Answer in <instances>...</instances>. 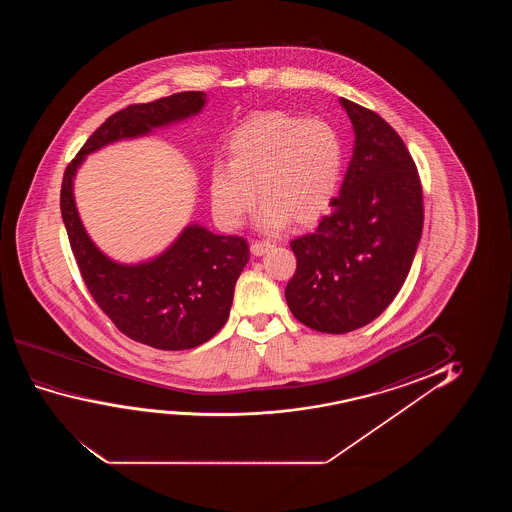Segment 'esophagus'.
<instances>
[{
  "mask_svg": "<svg viewBox=\"0 0 512 512\" xmlns=\"http://www.w3.org/2000/svg\"><path fill=\"white\" fill-rule=\"evenodd\" d=\"M271 248H274V245L271 243V241H255V243H252V246H250V250H252V253L255 255V257L264 255V253L269 252Z\"/></svg>",
  "mask_w": 512,
  "mask_h": 512,
  "instance_id": "obj_1",
  "label": "esophagus"
}]
</instances>
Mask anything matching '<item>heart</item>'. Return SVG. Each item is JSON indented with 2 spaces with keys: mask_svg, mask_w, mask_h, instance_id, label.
<instances>
[{
  "mask_svg": "<svg viewBox=\"0 0 512 512\" xmlns=\"http://www.w3.org/2000/svg\"><path fill=\"white\" fill-rule=\"evenodd\" d=\"M229 164L210 169L211 210L220 224L239 227L257 203L260 225L278 231L288 220L313 224L329 210L343 175V141L322 119L283 112L253 115L227 143Z\"/></svg>",
  "mask_w": 512,
  "mask_h": 512,
  "instance_id": "b5f03b06",
  "label": "heart"
}]
</instances>
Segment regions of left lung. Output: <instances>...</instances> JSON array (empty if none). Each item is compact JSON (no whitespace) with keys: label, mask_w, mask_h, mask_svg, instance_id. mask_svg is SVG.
<instances>
[{"label":"left lung","mask_w":512,"mask_h":512,"mask_svg":"<svg viewBox=\"0 0 512 512\" xmlns=\"http://www.w3.org/2000/svg\"><path fill=\"white\" fill-rule=\"evenodd\" d=\"M355 148L332 213L290 246L297 269L285 288L292 315L309 329L346 334L385 311L406 281L423 229L420 176L386 120L339 99Z\"/></svg>","instance_id":"1"}]
</instances>
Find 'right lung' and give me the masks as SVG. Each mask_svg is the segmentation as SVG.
<instances>
[{
  "label": "right lung",
  "instance_id": "1",
  "mask_svg": "<svg viewBox=\"0 0 512 512\" xmlns=\"http://www.w3.org/2000/svg\"><path fill=\"white\" fill-rule=\"evenodd\" d=\"M204 103V92H176L113 113L68 164L61 185L64 227L92 299L122 334L157 350L196 348L224 327L236 281L250 259L248 243L241 236H220L194 224L159 257L134 266L119 264L85 232L73 197V178L85 155L113 141L138 138L189 119L203 110Z\"/></svg>",
  "mask_w": 512,
  "mask_h": 512
}]
</instances>
